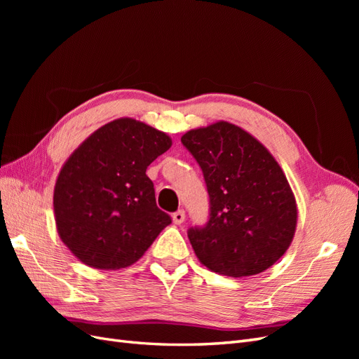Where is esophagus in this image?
<instances>
[{"label": "esophagus", "mask_w": 359, "mask_h": 359, "mask_svg": "<svg viewBox=\"0 0 359 359\" xmlns=\"http://www.w3.org/2000/svg\"><path fill=\"white\" fill-rule=\"evenodd\" d=\"M172 220H173V223H175V224L184 223V222H186V211L180 210V211H177V212H173V214H172Z\"/></svg>", "instance_id": "esophagus-1"}]
</instances>
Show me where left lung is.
Returning <instances> with one entry per match:
<instances>
[{"label":"left lung","mask_w":359,"mask_h":359,"mask_svg":"<svg viewBox=\"0 0 359 359\" xmlns=\"http://www.w3.org/2000/svg\"><path fill=\"white\" fill-rule=\"evenodd\" d=\"M196 158L210 194V220L189 229L201 264L229 277H248L286 253L298 210L287 178L273 154L227 121L193 128L181 137Z\"/></svg>","instance_id":"left-lung-1"}]
</instances>
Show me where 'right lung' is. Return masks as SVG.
Returning a JSON list of instances; mask_svg holds the SVG:
<instances>
[{
	"label": "right lung",
	"mask_w": 359,
	"mask_h": 359,
	"mask_svg": "<svg viewBox=\"0 0 359 359\" xmlns=\"http://www.w3.org/2000/svg\"><path fill=\"white\" fill-rule=\"evenodd\" d=\"M172 139L133 118L97 128L64 163L53 189L61 241L97 269L133 265L170 224L147 168Z\"/></svg>",
	"instance_id": "add662e5"
}]
</instances>
